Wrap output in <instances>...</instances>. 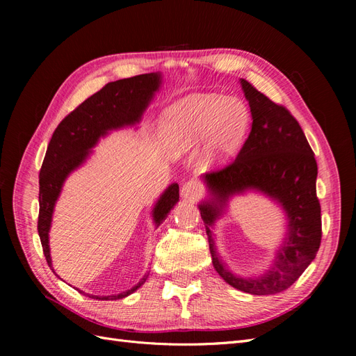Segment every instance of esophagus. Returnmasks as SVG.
Listing matches in <instances>:
<instances>
[{"label": "esophagus", "mask_w": 356, "mask_h": 356, "mask_svg": "<svg viewBox=\"0 0 356 356\" xmlns=\"http://www.w3.org/2000/svg\"><path fill=\"white\" fill-rule=\"evenodd\" d=\"M202 193H203L202 186L199 184L197 181H193V179L187 181L181 188V196L184 197L186 200H190V202H195V200L200 199Z\"/></svg>", "instance_id": "obj_1"}]
</instances>
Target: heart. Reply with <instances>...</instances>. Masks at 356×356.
Here are the masks:
<instances>
[{
    "label": "heart",
    "mask_w": 356,
    "mask_h": 356,
    "mask_svg": "<svg viewBox=\"0 0 356 356\" xmlns=\"http://www.w3.org/2000/svg\"><path fill=\"white\" fill-rule=\"evenodd\" d=\"M246 123L243 104L218 95H195L169 106L161 117V131L174 154L190 152L209 136L204 159L215 163L239 145Z\"/></svg>",
    "instance_id": "heart-1"
}]
</instances>
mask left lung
Segmentation results:
<instances>
[{
    "label": "left lung",
    "instance_id": "8db88e82",
    "mask_svg": "<svg viewBox=\"0 0 356 356\" xmlns=\"http://www.w3.org/2000/svg\"><path fill=\"white\" fill-rule=\"evenodd\" d=\"M250 104L252 127L230 165L203 175L211 199L199 204L213 268L225 282L254 296L288 289L315 260L321 245V204L316 197L318 165L303 129L284 105H277L241 79ZM248 189L261 191L286 211L284 243L273 267L260 277L243 278L229 271L216 252L210 229L228 199Z\"/></svg>",
    "mask_w": 356,
    "mask_h": 356
}]
</instances>
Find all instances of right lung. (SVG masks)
I'll list each match as a JSON object with an SVG mask.
<instances>
[{"label":"right lung","mask_w":356,"mask_h":356,"mask_svg":"<svg viewBox=\"0 0 356 356\" xmlns=\"http://www.w3.org/2000/svg\"><path fill=\"white\" fill-rule=\"evenodd\" d=\"M161 84L159 72L135 75L131 79L117 80L105 84L104 88L92 95L71 111L53 132L47 147L46 157L40 170V213L38 234L42 252L51 267L49 230L55 203L60 195L63 182L72 170L81 166L92 153L90 149L98 144L99 138L105 136L114 129L134 126L139 123L148 104ZM179 200V187L170 184L160 196L153 208V220L156 227L166 220L170 209ZM145 275L141 281L131 289L113 296H89L96 300H120L141 286L147 281ZM83 293V291H80ZM84 294V293H83Z\"/></svg>","instance_id":"obj_1"}]
</instances>
